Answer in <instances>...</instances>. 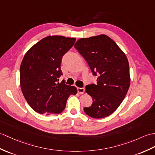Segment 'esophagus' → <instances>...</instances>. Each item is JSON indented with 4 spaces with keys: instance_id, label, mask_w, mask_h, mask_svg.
Wrapping results in <instances>:
<instances>
[{
    "instance_id": "34e87169",
    "label": "esophagus",
    "mask_w": 155,
    "mask_h": 155,
    "mask_svg": "<svg viewBox=\"0 0 155 155\" xmlns=\"http://www.w3.org/2000/svg\"><path fill=\"white\" fill-rule=\"evenodd\" d=\"M77 91H78V92L80 93V94H83V93L85 91V89H84V88H79V87H78Z\"/></svg>"
}]
</instances>
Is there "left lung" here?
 <instances>
[{
  "mask_svg": "<svg viewBox=\"0 0 155 155\" xmlns=\"http://www.w3.org/2000/svg\"><path fill=\"white\" fill-rule=\"evenodd\" d=\"M74 48L87 61L97 84L86 86L92 98L91 106L84 107L90 117L104 118L120 106L130 86L128 60L114 40L106 35L81 38Z\"/></svg>",
  "mask_w": 155,
  "mask_h": 155,
  "instance_id": "1",
  "label": "left lung"
}]
</instances>
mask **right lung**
<instances>
[{
	"instance_id": "add662e5",
	"label": "right lung",
	"mask_w": 155,
	"mask_h": 155,
	"mask_svg": "<svg viewBox=\"0 0 155 155\" xmlns=\"http://www.w3.org/2000/svg\"><path fill=\"white\" fill-rule=\"evenodd\" d=\"M76 39L50 35L41 39L25 54L20 65V86L25 99L36 112L48 116L65 108L70 95L77 93L75 86L59 82L63 74V56Z\"/></svg>"
}]
</instances>
